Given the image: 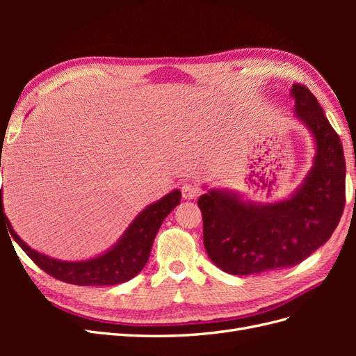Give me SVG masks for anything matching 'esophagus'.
Listing matches in <instances>:
<instances>
[{
	"label": "esophagus",
	"mask_w": 356,
	"mask_h": 356,
	"mask_svg": "<svg viewBox=\"0 0 356 356\" xmlns=\"http://www.w3.org/2000/svg\"><path fill=\"white\" fill-rule=\"evenodd\" d=\"M181 193H182V197L190 200V199H196L200 195V188L196 182H184L181 187Z\"/></svg>",
	"instance_id": "obj_1"
}]
</instances>
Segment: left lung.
Returning a JSON list of instances; mask_svg holds the SVG:
<instances>
[{
    "label": "left lung",
    "mask_w": 356,
    "mask_h": 356,
    "mask_svg": "<svg viewBox=\"0 0 356 356\" xmlns=\"http://www.w3.org/2000/svg\"><path fill=\"white\" fill-rule=\"evenodd\" d=\"M296 117L314 134V168L293 196L270 204L242 202L211 190L199 197L203 243L212 263L230 275H258L293 267L324 245L346 202V161L337 132L306 86L294 84Z\"/></svg>",
    "instance_id": "8db88e82"
}]
</instances>
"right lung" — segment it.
<instances>
[{
  "mask_svg": "<svg viewBox=\"0 0 356 356\" xmlns=\"http://www.w3.org/2000/svg\"><path fill=\"white\" fill-rule=\"evenodd\" d=\"M1 160V159H0ZM1 166V161H0ZM181 200V191L174 190L156 203L149 204L129 225L122 239L108 252L86 261H60L40 254L19 238L3 211L0 190V221H7L12 238L26 252L41 270L59 279L62 282L80 286H104L123 284L143 270L148 261L149 252L161 222L174 211Z\"/></svg>",
  "mask_w": 356,
  "mask_h": 356,
  "instance_id": "obj_1",
  "label": "right lung"
}]
</instances>
